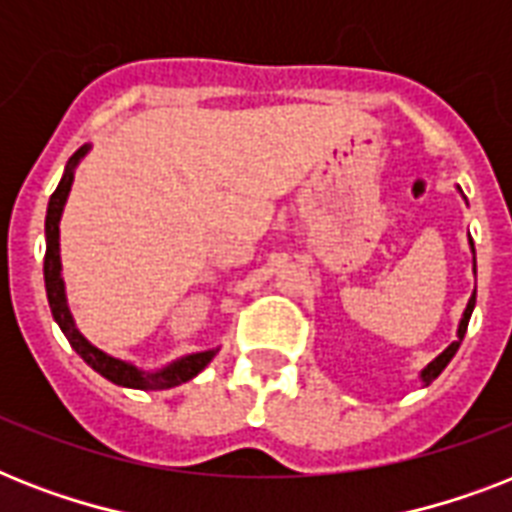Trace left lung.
I'll use <instances>...</instances> for the list:
<instances>
[{
    "label": "left lung",
    "instance_id": "left-lung-1",
    "mask_svg": "<svg viewBox=\"0 0 512 512\" xmlns=\"http://www.w3.org/2000/svg\"><path fill=\"white\" fill-rule=\"evenodd\" d=\"M470 252H473V273H476V247H473V239H470ZM473 308H476V292L470 295L468 305H465V313H462L460 327H457V340H454L452 345H449V348L444 350V353H438V356L433 358V361H430V364L425 366V369H422V372H420L422 385H430V382L436 380L438 374H441L446 369V364H449V361H452V358H454V353H457V348H460L462 337H465V332H468V321H470V316H473Z\"/></svg>",
    "mask_w": 512,
    "mask_h": 512
}]
</instances>
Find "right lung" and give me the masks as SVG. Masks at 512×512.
<instances>
[{"mask_svg": "<svg viewBox=\"0 0 512 512\" xmlns=\"http://www.w3.org/2000/svg\"><path fill=\"white\" fill-rule=\"evenodd\" d=\"M90 148V143H84V146L68 159L58 188H55V193L50 196V204H47V217H44V239H47V252H44V289H47V300H50L52 319H55V324L60 327V332L66 335V340L71 342V348H74L76 353L100 374V377H106L108 382L135 390L175 388V385H183V382L193 380V377L215 358L217 348L188 353V356H180L175 358V361H170V364L162 366V369H151V372H148V369H140V366H135L132 361L116 358L111 356V353H106V350H100L98 345H92V342L76 329V321L74 316H71V308H68L63 263H60V217H63V207H66L71 185H74L76 167H79V162H82L84 156L90 154Z\"/></svg>", "mask_w": 512, "mask_h": 512, "instance_id": "1", "label": "right lung"}]
</instances>
